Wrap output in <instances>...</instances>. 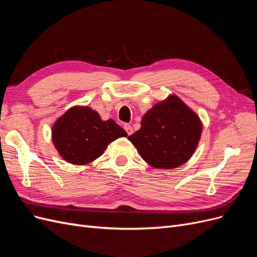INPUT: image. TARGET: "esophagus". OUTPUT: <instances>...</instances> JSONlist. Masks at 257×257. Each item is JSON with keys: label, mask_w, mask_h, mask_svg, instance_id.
I'll list each match as a JSON object with an SVG mask.
<instances>
[{"label": "esophagus", "mask_w": 257, "mask_h": 257, "mask_svg": "<svg viewBox=\"0 0 257 257\" xmlns=\"http://www.w3.org/2000/svg\"><path fill=\"white\" fill-rule=\"evenodd\" d=\"M124 130L126 131V133H127V135H132L133 134V127H132L130 124H125V125H124Z\"/></svg>", "instance_id": "obj_1"}]
</instances>
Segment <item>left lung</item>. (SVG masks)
<instances>
[{"mask_svg": "<svg viewBox=\"0 0 257 257\" xmlns=\"http://www.w3.org/2000/svg\"><path fill=\"white\" fill-rule=\"evenodd\" d=\"M141 123L127 139L154 168L172 169L188 162L203 133L199 116L175 94L155 104Z\"/></svg>", "mask_w": 257, "mask_h": 257, "instance_id": "obj_1", "label": "left lung"}]
</instances>
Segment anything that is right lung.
Returning a JSON list of instances; mask_svg holds the SVG:
<instances>
[{"mask_svg": "<svg viewBox=\"0 0 257 257\" xmlns=\"http://www.w3.org/2000/svg\"><path fill=\"white\" fill-rule=\"evenodd\" d=\"M127 133L112 119L103 121L88 106H73L54 122L52 143L61 158L74 165H87L104 153L110 143Z\"/></svg>", "mask_w": 257, "mask_h": 257, "instance_id": "right-lung-1", "label": "right lung"}]
</instances>
